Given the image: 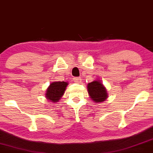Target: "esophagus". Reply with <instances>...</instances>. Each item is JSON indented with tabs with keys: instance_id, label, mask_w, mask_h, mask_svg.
<instances>
[{
	"instance_id": "34e87169",
	"label": "esophagus",
	"mask_w": 153,
	"mask_h": 153,
	"mask_svg": "<svg viewBox=\"0 0 153 153\" xmlns=\"http://www.w3.org/2000/svg\"><path fill=\"white\" fill-rule=\"evenodd\" d=\"M73 80L74 82L77 83V84H80L81 82H82V79L80 77H74Z\"/></svg>"
}]
</instances>
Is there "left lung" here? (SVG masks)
I'll use <instances>...</instances> for the list:
<instances>
[{
  "mask_svg": "<svg viewBox=\"0 0 153 153\" xmlns=\"http://www.w3.org/2000/svg\"><path fill=\"white\" fill-rule=\"evenodd\" d=\"M88 91L90 97L95 103L103 102L106 99V90L99 81H94L89 83L88 84Z\"/></svg>",
  "mask_w": 153,
  "mask_h": 153,
  "instance_id": "obj_1",
  "label": "left lung"
}]
</instances>
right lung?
<instances>
[{
  "label": "right lung",
  "mask_w": 153,
  "mask_h": 153,
  "mask_svg": "<svg viewBox=\"0 0 153 153\" xmlns=\"http://www.w3.org/2000/svg\"><path fill=\"white\" fill-rule=\"evenodd\" d=\"M68 84L65 82H55L52 83L47 90L46 97L53 102H57L65 93Z\"/></svg>",
  "instance_id": "obj_1"
}]
</instances>
